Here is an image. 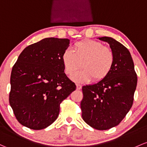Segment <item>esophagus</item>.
I'll list each match as a JSON object with an SVG mask.
<instances>
[{
	"instance_id": "1",
	"label": "esophagus",
	"mask_w": 147,
	"mask_h": 147,
	"mask_svg": "<svg viewBox=\"0 0 147 147\" xmlns=\"http://www.w3.org/2000/svg\"><path fill=\"white\" fill-rule=\"evenodd\" d=\"M76 86H77V89H80L82 88V84H77Z\"/></svg>"
}]
</instances>
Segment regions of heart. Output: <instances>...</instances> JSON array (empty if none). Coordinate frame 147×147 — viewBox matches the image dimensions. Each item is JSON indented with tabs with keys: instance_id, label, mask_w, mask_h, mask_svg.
<instances>
[{
	"instance_id": "obj_1",
	"label": "heart",
	"mask_w": 147,
	"mask_h": 147,
	"mask_svg": "<svg viewBox=\"0 0 147 147\" xmlns=\"http://www.w3.org/2000/svg\"><path fill=\"white\" fill-rule=\"evenodd\" d=\"M64 71L72 76L80 67L82 61L83 69L77 72L73 77L79 82L90 81L98 82L105 79L111 72L115 61L113 51L101 42L86 39L75 44L73 50L67 49L61 56Z\"/></svg>"
}]
</instances>
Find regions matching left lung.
<instances>
[{"instance_id":"obj_1","label":"left lung","mask_w":147,"mask_h":147,"mask_svg":"<svg viewBox=\"0 0 147 147\" xmlns=\"http://www.w3.org/2000/svg\"><path fill=\"white\" fill-rule=\"evenodd\" d=\"M115 56L113 68L106 78L93 85L82 86L80 107L83 120L89 125L106 130L118 125L131 109L137 83L130 53L114 38L103 36Z\"/></svg>"}]
</instances>
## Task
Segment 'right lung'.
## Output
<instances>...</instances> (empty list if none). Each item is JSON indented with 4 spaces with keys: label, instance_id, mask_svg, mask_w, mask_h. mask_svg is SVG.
<instances>
[{
    "label": "right lung",
    "instance_id": "add662e5",
    "mask_svg": "<svg viewBox=\"0 0 147 147\" xmlns=\"http://www.w3.org/2000/svg\"><path fill=\"white\" fill-rule=\"evenodd\" d=\"M69 44L67 38H44L26 47L12 67L9 102L22 125L36 130L51 125L61 102L76 89L61 61Z\"/></svg>",
    "mask_w": 147,
    "mask_h": 147
}]
</instances>
